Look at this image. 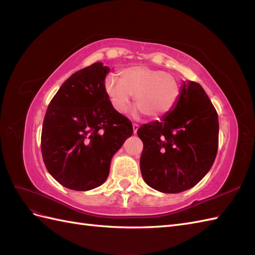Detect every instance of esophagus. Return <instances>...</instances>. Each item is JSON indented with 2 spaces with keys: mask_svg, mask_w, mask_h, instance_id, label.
Listing matches in <instances>:
<instances>
[{
  "mask_svg": "<svg viewBox=\"0 0 255 255\" xmlns=\"http://www.w3.org/2000/svg\"><path fill=\"white\" fill-rule=\"evenodd\" d=\"M138 128H139V126L136 125V123H134V125H133V132H134V134H136V133H137Z\"/></svg>",
  "mask_w": 255,
  "mask_h": 255,
  "instance_id": "1",
  "label": "esophagus"
}]
</instances>
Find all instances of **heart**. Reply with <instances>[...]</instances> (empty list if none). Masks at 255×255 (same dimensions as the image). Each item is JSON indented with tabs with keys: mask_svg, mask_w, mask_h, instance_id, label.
<instances>
[{
	"mask_svg": "<svg viewBox=\"0 0 255 255\" xmlns=\"http://www.w3.org/2000/svg\"><path fill=\"white\" fill-rule=\"evenodd\" d=\"M105 90L113 109L126 113L134 96L137 112L155 119L170 113L179 101L180 83L172 74L146 66H132L120 73V80L109 75Z\"/></svg>",
	"mask_w": 255,
	"mask_h": 255,
	"instance_id": "1",
	"label": "heart"
}]
</instances>
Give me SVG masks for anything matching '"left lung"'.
Wrapping results in <instances>:
<instances>
[{"label":"left lung","mask_w":255,"mask_h":255,"mask_svg":"<svg viewBox=\"0 0 255 255\" xmlns=\"http://www.w3.org/2000/svg\"><path fill=\"white\" fill-rule=\"evenodd\" d=\"M140 171L150 187L177 194L210 171L218 150V115L200 84L182 83L179 101L159 121L141 126Z\"/></svg>","instance_id":"obj_1"}]
</instances>
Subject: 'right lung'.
Segmentation results:
<instances>
[{
    "instance_id": "right-lung-1",
    "label": "right lung",
    "mask_w": 255,
    "mask_h": 255,
    "mask_svg": "<svg viewBox=\"0 0 255 255\" xmlns=\"http://www.w3.org/2000/svg\"><path fill=\"white\" fill-rule=\"evenodd\" d=\"M109 72L100 61L76 71L45 113L42 158L49 173L69 189L86 191L102 185L115 153L133 134L132 123L113 109L106 94Z\"/></svg>"
}]
</instances>
